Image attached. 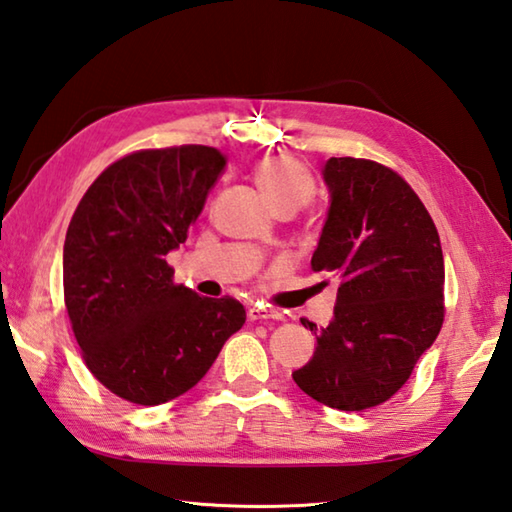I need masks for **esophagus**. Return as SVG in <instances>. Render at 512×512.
<instances>
[{"mask_svg":"<svg viewBox=\"0 0 512 512\" xmlns=\"http://www.w3.org/2000/svg\"><path fill=\"white\" fill-rule=\"evenodd\" d=\"M247 316L252 318V321H265V318H283L281 312L272 310V307H265V305H252L247 310Z\"/></svg>","mask_w":512,"mask_h":512,"instance_id":"1","label":"esophagus"}]
</instances>
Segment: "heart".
I'll return each instance as SVG.
<instances>
[{
    "label": "heart",
    "instance_id": "b5f03b06",
    "mask_svg": "<svg viewBox=\"0 0 512 512\" xmlns=\"http://www.w3.org/2000/svg\"><path fill=\"white\" fill-rule=\"evenodd\" d=\"M256 180L278 211L287 207L301 209L314 198V178L292 158L265 160L256 171Z\"/></svg>",
    "mask_w": 512,
    "mask_h": 512
}]
</instances>
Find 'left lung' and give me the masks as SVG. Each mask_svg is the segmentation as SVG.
Instances as JSON below:
<instances>
[{
    "label": "left lung",
    "mask_w": 512,
    "mask_h": 512,
    "mask_svg": "<svg viewBox=\"0 0 512 512\" xmlns=\"http://www.w3.org/2000/svg\"><path fill=\"white\" fill-rule=\"evenodd\" d=\"M330 211L314 272L341 281L334 321L301 318L316 350L292 372L323 406L361 412L392 399L443 325V254L437 227L397 171L365 158H330Z\"/></svg>",
    "instance_id": "obj_1"
}]
</instances>
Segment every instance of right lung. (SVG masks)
<instances>
[{
  "label": "right lung",
  "instance_id": "1",
  "mask_svg": "<svg viewBox=\"0 0 512 512\" xmlns=\"http://www.w3.org/2000/svg\"><path fill=\"white\" fill-rule=\"evenodd\" d=\"M223 167V153L202 144L133 151L93 180L66 229L73 334L86 368L124 401L185 394L245 323L236 298L198 296L167 263Z\"/></svg>",
  "mask_w": 512,
  "mask_h": 512
}]
</instances>
